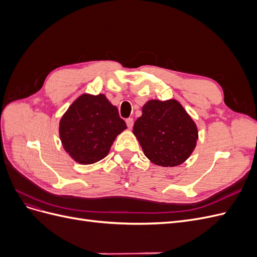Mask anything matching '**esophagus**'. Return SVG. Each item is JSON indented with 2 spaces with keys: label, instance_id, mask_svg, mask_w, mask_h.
I'll return each mask as SVG.
<instances>
[{
  "label": "esophagus",
  "instance_id": "obj_1",
  "mask_svg": "<svg viewBox=\"0 0 257 257\" xmlns=\"http://www.w3.org/2000/svg\"><path fill=\"white\" fill-rule=\"evenodd\" d=\"M126 125H127V127H128V128H132V127H133V125H134V120L132 119V118L126 119Z\"/></svg>",
  "mask_w": 257,
  "mask_h": 257
}]
</instances>
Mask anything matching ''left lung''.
I'll return each mask as SVG.
<instances>
[{
    "label": "left lung",
    "mask_w": 257,
    "mask_h": 257,
    "mask_svg": "<svg viewBox=\"0 0 257 257\" xmlns=\"http://www.w3.org/2000/svg\"><path fill=\"white\" fill-rule=\"evenodd\" d=\"M133 134L155 165L174 167L189 159L196 147L195 122L176 99H151L143 106Z\"/></svg>",
    "instance_id": "1"
}]
</instances>
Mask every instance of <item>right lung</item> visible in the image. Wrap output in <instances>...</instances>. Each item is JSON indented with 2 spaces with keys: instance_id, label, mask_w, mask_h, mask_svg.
Segmentation results:
<instances>
[{
  "instance_id": "obj_1",
  "label": "right lung",
  "mask_w": 257,
  "mask_h": 257,
  "mask_svg": "<svg viewBox=\"0 0 257 257\" xmlns=\"http://www.w3.org/2000/svg\"><path fill=\"white\" fill-rule=\"evenodd\" d=\"M125 128L118 108L104 94H82L61 118L59 134L69 157L88 165L103 160Z\"/></svg>"
}]
</instances>
